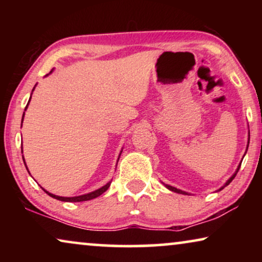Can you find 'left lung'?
<instances>
[{
	"label": "left lung",
	"instance_id": "left-lung-1",
	"mask_svg": "<svg viewBox=\"0 0 262 262\" xmlns=\"http://www.w3.org/2000/svg\"><path fill=\"white\" fill-rule=\"evenodd\" d=\"M248 145H249V132H248V144H247V149H246V152H247V150H248ZM246 152H245V155H246ZM245 155H243V157H245ZM243 160V159H242ZM241 163H242V161L241 162H239V164H238V167H237V169H236V171L234 174L231 175L230 178L228 179L227 180V182H225V184L222 186V187L218 189V191H222V189H223L225 186H228L229 184H230V182L234 180V178L236 177V174H237V171L239 170V167H241ZM164 186H166V187L169 189V191H171V192H175V193H179V194H185V195H189V193H187V192H185V191H181V189H179V188H177V187H173V186H170V185H166V184H163Z\"/></svg>",
	"mask_w": 262,
	"mask_h": 262
}]
</instances>
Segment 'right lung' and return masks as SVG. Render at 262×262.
Wrapping results in <instances>:
<instances>
[{
  "instance_id": "add662e5",
  "label": "right lung",
  "mask_w": 262,
  "mask_h": 262,
  "mask_svg": "<svg viewBox=\"0 0 262 262\" xmlns=\"http://www.w3.org/2000/svg\"><path fill=\"white\" fill-rule=\"evenodd\" d=\"M51 73H52V70L50 71V74H51ZM48 75H49V74H48ZM48 75H46V76H48ZM33 91H34V88H33ZM33 91H32V92H33ZM30 101H31V98H30V100H28V103H30ZM28 103H27V106H26V108H25V111L27 110ZM24 116H25V112H24ZM24 116H23V121H24ZM23 121H21V123H23ZM21 126H23V124H21ZM121 151H123V150H121ZM121 151H120V154H121ZM21 152H23V151H21ZM119 156H120V155H119ZM23 159H24V156H23ZM25 166H26V162H25ZM26 169L28 170L27 167H26ZM111 182H112V181L107 182V184H106L105 186H102V187L95 189V191H93V192H91V193H87V194H82V195H77V196H59V195L52 194V193L48 192V191H46V189H44L42 187H41V188H42V191H44L45 193H48V194H49L50 196H52V198H55V199H57V200H60V202L78 203V202H85V200H92V199H94V198H98L99 195H101L103 192H106L107 189H108V187L111 186Z\"/></svg>"
}]
</instances>
